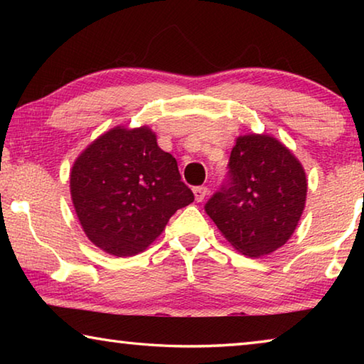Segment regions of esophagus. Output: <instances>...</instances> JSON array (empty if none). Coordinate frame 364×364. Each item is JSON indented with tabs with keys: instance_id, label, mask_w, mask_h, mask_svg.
Segmentation results:
<instances>
[{
	"instance_id": "34e87169",
	"label": "esophagus",
	"mask_w": 364,
	"mask_h": 364,
	"mask_svg": "<svg viewBox=\"0 0 364 364\" xmlns=\"http://www.w3.org/2000/svg\"><path fill=\"white\" fill-rule=\"evenodd\" d=\"M193 193L196 197V202H202L205 199L208 189L205 186H196V188H193Z\"/></svg>"
}]
</instances>
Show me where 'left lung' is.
Wrapping results in <instances>:
<instances>
[{
    "label": "left lung",
    "instance_id": "left-lung-1",
    "mask_svg": "<svg viewBox=\"0 0 364 364\" xmlns=\"http://www.w3.org/2000/svg\"><path fill=\"white\" fill-rule=\"evenodd\" d=\"M228 176L205 212L234 249L263 257L295 231L306 200V176L297 157L269 134H244L232 147Z\"/></svg>",
    "mask_w": 364,
    "mask_h": 364
}]
</instances>
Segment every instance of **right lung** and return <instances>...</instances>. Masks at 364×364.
Here are the masks:
<instances>
[{"label": "right lung", "instance_id": "right-lung-1", "mask_svg": "<svg viewBox=\"0 0 364 364\" xmlns=\"http://www.w3.org/2000/svg\"><path fill=\"white\" fill-rule=\"evenodd\" d=\"M70 194L90 241L115 257L146 250L194 200L149 127H115L93 141L73 164Z\"/></svg>", "mask_w": 364, "mask_h": 364}]
</instances>
